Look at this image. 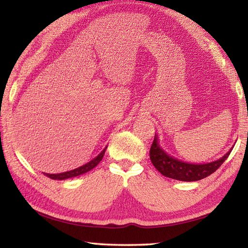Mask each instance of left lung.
Instances as JSON below:
<instances>
[{
  "instance_id": "8db88e82",
  "label": "left lung",
  "mask_w": 248,
  "mask_h": 248,
  "mask_svg": "<svg viewBox=\"0 0 248 248\" xmlns=\"http://www.w3.org/2000/svg\"><path fill=\"white\" fill-rule=\"evenodd\" d=\"M157 137H154V141L150 149V158L159 173L169 178L183 180V182H196L205 178L207 176L219 169L223 162L229 157L231 149L224 156L217 159L215 162L207 164H190L175 158L167 154L158 144Z\"/></svg>"
}]
</instances>
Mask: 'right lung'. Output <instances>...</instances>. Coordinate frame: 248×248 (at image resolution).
<instances>
[{"mask_svg": "<svg viewBox=\"0 0 248 248\" xmlns=\"http://www.w3.org/2000/svg\"><path fill=\"white\" fill-rule=\"evenodd\" d=\"M107 148V146H106ZM106 148H105L102 152H100L97 156H96L94 159H92L89 163H86L85 165H83L81 167H78V169L65 171V173H60V174H46L47 177L51 178V179H58V180H63V179H68V178H72L75 177V176H79L82 174H85L87 171H90L91 170H93L96 165H98V163L102 161L103 156L105 154V151H106Z\"/></svg>", "mask_w": 248, "mask_h": 248, "instance_id": "right-lung-1", "label": "right lung"}]
</instances>
